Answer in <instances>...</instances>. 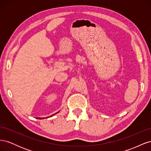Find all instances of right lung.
<instances>
[{
  "label": "right lung",
  "instance_id": "add662e5",
  "mask_svg": "<svg viewBox=\"0 0 151 151\" xmlns=\"http://www.w3.org/2000/svg\"><path fill=\"white\" fill-rule=\"evenodd\" d=\"M54 115H55V114H54ZM53 115L50 116H52ZM47 118H48V117H47ZM38 119H44V118H38Z\"/></svg>",
  "mask_w": 151,
  "mask_h": 151
}]
</instances>
